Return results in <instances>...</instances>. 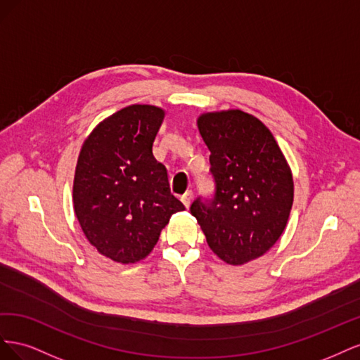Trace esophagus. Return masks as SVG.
<instances>
[{"instance_id":"esophagus-1","label":"esophagus","mask_w":360,"mask_h":360,"mask_svg":"<svg viewBox=\"0 0 360 360\" xmlns=\"http://www.w3.org/2000/svg\"><path fill=\"white\" fill-rule=\"evenodd\" d=\"M181 201L184 204V207H189L191 201H192V191H186L181 195Z\"/></svg>"}]
</instances>
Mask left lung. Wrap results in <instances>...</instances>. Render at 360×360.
Returning <instances> with one entry per match:
<instances>
[{"label": "left lung", "instance_id": "obj_1", "mask_svg": "<svg viewBox=\"0 0 360 360\" xmlns=\"http://www.w3.org/2000/svg\"><path fill=\"white\" fill-rule=\"evenodd\" d=\"M198 129L210 150L212 198L191 205L213 252L240 266L266 254L287 225L294 184L270 130L240 110L209 112Z\"/></svg>", "mask_w": 360, "mask_h": 360}]
</instances>
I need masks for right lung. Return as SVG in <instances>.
<instances>
[{
	"label": "right lung",
	"mask_w": 360,
	"mask_h": 360,
	"mask_svg": "<svg viewBox=\"0 0 360 360\" xmlns=\"http://www.w3.org/2000/svg\"><path fill=\"white\" fill-rule=\"evenodd\" d=\"M160 108L130 105L85 139L76 165L73 207L82 231L117 263H136L159 240L171 214L184 210L169 189L167 168L153 156Z\"/></svg>",
	"instance_id": "obj_1"
}]
</instances>
